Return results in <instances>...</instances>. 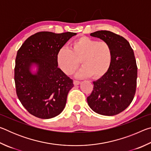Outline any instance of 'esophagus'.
Instances as JSON below:
<instances>
[{
    "label": "esophagus",
    "mask_w": 151,
    "mask_h": 151,
    "mask_svg": "<svg viewBox=\"0 0 151 151\" xmlns=\"http://www.w3.org/2000/svg\"><path fill=\"white\" fill-rule=\"evenodd\" d=\"M73 84H74V85H75V86L78 85L79 84H80V81H73Z\"/></svg>",
    "instance_id": "obj_1"
}]
</instances>
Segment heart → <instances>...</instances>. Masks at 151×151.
Wrapping results in <instances>:
<instances>
[{
	"label": "heart",
	"mask_w": 151,
	"mask_h": 151,
	"mask_svg": "<svg viewBox=\"0 0 151 151\" xmlns=\"http://www.w3.org/2000/svg\"><path fill=\"white\" fill-rule=\"evenodd\" d=\"M113 52L111 45L106 41H98L85 36L72 42L70 50L63 47L58 50V66L67 75L73 74L80 65L83 66L77 74L78 77L90 76L101 78L111 68Z\"/></svg>",
	"instance_id": "1"
}]
</instances>
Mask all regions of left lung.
<instances>
[{"label":"left lung","mask_w":151,"mask_h":151,"mask_svg":"<svg viewBox=\"0 0 151 151\" xmlns=\"http://www.w3.org/2000/svg\"><path fill=\"white\" fill-rule=\"evenodd\" d=\"M91 36L109 42L113 58L106 75L93 82L87 103L96 113L116 115L130 105L136 92L137 66L133 50L124 37L109 30H99Z\"/></svg>","instance_id":"8db88e82"}]
</instances>
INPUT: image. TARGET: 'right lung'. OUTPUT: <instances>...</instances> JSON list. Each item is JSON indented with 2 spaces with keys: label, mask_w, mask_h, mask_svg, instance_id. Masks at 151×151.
Returning <instances> with one entry per match:
<instances>
[{
  "label": "right lung",
  "mask_w": 151,
  "mask_h": 151,
  "mask_svg": "<svg viewBox=\"0 0 151 151\" xmlns=\"http://www.w3.org/2000/svg\"><path fill=\"white\" fill-rule=\"evenodd\" d=\"M76 33L39 32L25 40L15 60L14 82L18 98L27 111L40 119L53 118L62 112L73 81L59 68V48ZM33 65L37 73H32Z\"/></svg>",
  "instance_id": "obj_1"
}]
</instances>
